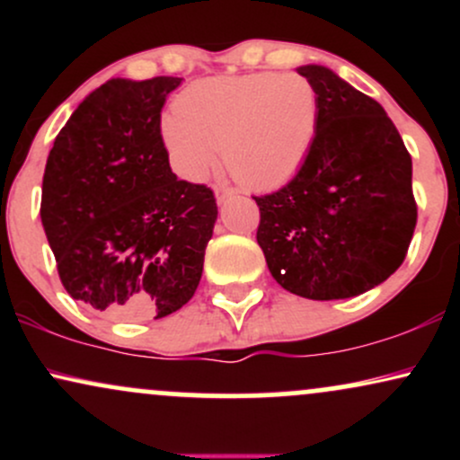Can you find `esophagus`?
<instances>
[{
  "instance_id": "1",
  "label": "esophagus",
  "mask_w": 460,
  "mask_h": 460,
  "mask_svg": "<svg viewBox=\"0 0 460 460\" xmlns=\"http://www.w3.org/2000/svg\"><path fill=\"white\" fill-rule=\"evenodd\" d=\"M214 192H216V200H218V203H225L226 199L229 197H234L235 194V190L229 186V183H225V181H218L214 186Z\"/></svg>"
}]
</instances>
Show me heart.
<instances>
[{"label":"heart","instance_id":"obj_1","mask_svg":"<svg viewBox=\"0 0 460 460\" xmlns=\"http://www.w3.org/2000/svg\"><path fill=\"white\" fill-rule=\"evenodd\" d=\"M318 131V94L298 73H251L192 84L179 94L175 114L162 120L168 155L186 179L214 168L252 188L277 186L298 171Z\"/></svg>","mask_w":460,"mask_h":460}]
</instances>
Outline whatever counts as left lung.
Wrapping results in <instances>:
<instances>
[{
  "instance_id": "left-lung-1",
  "label": "left lung",
  "mask_w": 460,
  "mask_h": 460,
  "mask_svg": "<svg viewBox=\"0 0 460 460\" xmlns=\"http://www.w3.org/2000/svg\"><path fill=\"white\" fill-rule=\"evenodd\" d=\"M298 73L318 94V131L292 181L252 197L257 244L288 292L352 298L404 261L417 223L413 164L381 103L326 66Z\"/></svg>"
}]
</instances>
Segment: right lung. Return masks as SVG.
Wrapping results in <instances>:
<instances>
[{
    "mask_svg": "<svg viewBox=\"0 0 460 460\" xmlns=\"http://www.w3.org/2000/svg\"><path fill=\"white\" fill-rule=\"evenodd\" d=\"M181 77H114L56 136L40 220L71 298L116 320L164 318L197 292L218 218L208 186L177 179L162 108Z\"/></svg>",
    "mask_w": 460,
    "mask_h": 460,
    "instance_id": "right-lung-1",
    "label": "right lung"
}]
</instances>
